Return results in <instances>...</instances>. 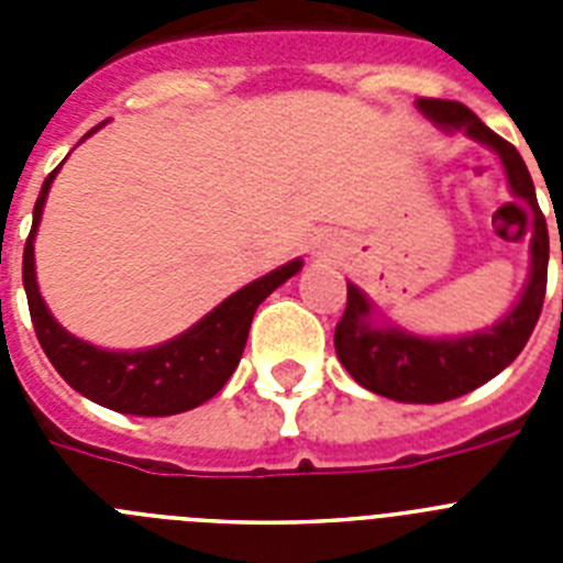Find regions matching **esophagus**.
<instances>
[{"label": "esophagus", "mask_w": 563, "mask_h": 563, "mask_svg": "<svg viewBox=\"0 0 563 563\" xmlns=\"http://www.w3.org/2000/svg\"><path fill=\"white\" fill-rule=\"evenodd\" d=\"M307 247H310L312 256L324 258V256H332V253L341 251V239H338L335 233H330V231H318L316 236H310Z\"/></svg>", "instance_id": "34e87169"}]
</instances>
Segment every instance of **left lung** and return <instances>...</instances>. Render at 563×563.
<instances>
[{
    "instance_id": "8db88e82",
    "label": "left lung",
    "mask_w": 563,
    "mask_h": 563,
    "mask_svg": "<svg viewBox=\"0 0 563 563\" xmlns=\"http://www.w3.org/2000/svg\"><path fill=\"white\" fill-rule=\"evenodd\" d=\"M417 109L442 132H462L499 157L507 188L516 200L533 211L530 239V273L516 305L490 327L465 335H417L406 327L383 318L372 298L357 285L346 282V310L335 327V352L343 369L363 389L397 402H445L479 389L482 383L499 375L525 350L527 338L541 316L547 290L550 236L536 200L533 177L521 154L505 137L487 129L465 103L417 98ZM563 262V258H561Z\"/></svg>"
}]
</instances>
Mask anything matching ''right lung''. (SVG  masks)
Segmentation results:
<instances>
[{"instance_id": "1", "label": "right lung", "mask_w": 563, "mask_h": 563, "mask_svg": "<svg viewBox=\"0 0 563 563\" xmlns=\"http://www.w3.org/2000/svg\"><path fill=\"white\" fill-rule=\"evenodd\" d=\"M101 126L84 134L81 143ZM58 168L47 174L42 194H38L36 208H33V228H30V236L24 242L22 258V282L24 292H27L30 318H33L44 355L78 395L98 402L103 409L121 411V415L168 417L197 409L206 400H211L239 366L256 307L276 287L285 285L287 278L296 276L305 267V262L290 258L287 265L265 273L262 278H253L251 285L231 292L225 301L206 312L197 324H191L180 335L157 343V346L103 350V346H96V343L64 330L38 292L33 242H36L44 202H47L49 186L56 180Z\"/></svg>"}]
</instances>
